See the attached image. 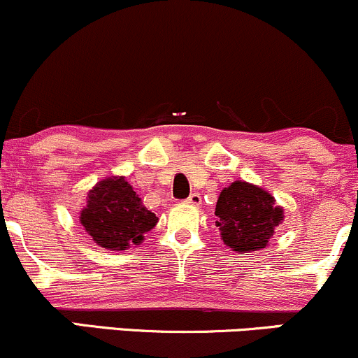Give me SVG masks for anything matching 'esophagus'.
Here are the masks:
<instances>
[{"label": "esophagus", "instance_id": "1", "mask_svg": "<svg viewBox=\"0 0 358 358\" xmlns=\"http://www.w3.org/2000/svg\"><path fill=\"white\" fill-rule=\"evenodd\" d=\"M185 202L187 203H190V205H200L202 203V196H200V193H190V195H188V199L185 200Z\"/></svg>", "mask_w": 358, "mask_h": 358}]
</instances>
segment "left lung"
<instances>
[{
  "instance_id": "left-lung-1",
  "label": "left lung",
  "mask_w": 358,
  "mask_h": 358,
  "mask_svg": "<svg viewBox=\"0 0 358 358\" xmlns=\"http://www.w3.org/2000/svg\"><path fill=\"white\" fill-rule=\"evenodd\" d=\"M274 196L248 182H234L220 192L215 225L222 241L239 254L264 249L282 222V208Z\"/></svg>"
}]
</instances>
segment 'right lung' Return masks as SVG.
<instances>
[{
  "instance_id": "right-lung-1",
  "label": "right lung",
  "mask_w": 358,
  "mask_h": 358,
  "mask_svg": "<svg viewBox=\"0 0 358 358\" xmlns=\"http://www.w3.org/2000/svg\"><path fill=\"white\" fill-rule=\"evenodd\" d=\"M158 217L150 212L122 176L102 180L89 192L80 224L97 245L124 250L139 244L145 232L155 227Z\"/></svg>"
}]
</instances>
